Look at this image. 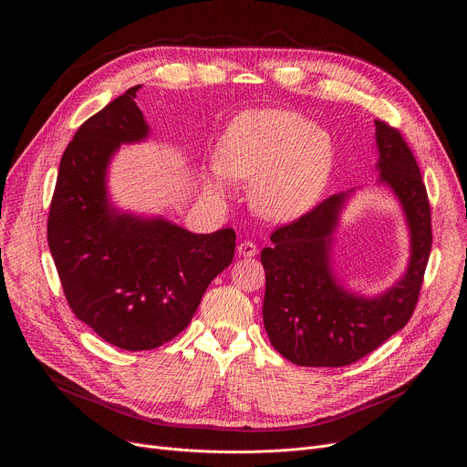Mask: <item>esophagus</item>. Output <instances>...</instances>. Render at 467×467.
I'll return each instance as SVG.
<instances>
[{
  "instance_id": "obj_1",
  "label": "esophagus",
  "mask_w": 467,
  "mask_h": 467,
  "mask_svg": "<svg viewBox=\"0 0 467 467\" xmlns=\"http://www.w3.org/2000/svg\"><path fill=\"white\" fill-rule=\"evenodd\" d=\"M258 253V245L249 242V240H244L238 244V254L240 256H254Z\"/></svg>"
}]
</instances>
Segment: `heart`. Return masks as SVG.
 <instances>
[{
  "label": "heart",
  "mask_w": 467,
  "mask_h": 467,
  "mask_svg": "<svg viewBox=\"0 0 467 467\" xmlns=\"http://www.w3.org/2000/svg\"><path fill=\"white\" fill-rule=\"evenodd\" d=\"M216 162V190L225 192L229 179L253 182L254 211L272 222H292L319 202L335 150L327 132L297 112L249 110L225 129Z\"/></svg>",
  "instance_id": "b5f03b06"
}]
</instances>
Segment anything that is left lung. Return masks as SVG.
Returning a JSON list of instances; mask_svg holds the SVG:
<instances>
[{
    "mask_svg": "<svg viewBox=\"0 0 467 467\" xmlns=\"http://www.w3.org/2000/svg\"><path fill=\"white\" fill-rule=\"evenodd\" d=\"M375 140L379 182L399 199L410 231L409 268L375 297L357 296L338 283L330 247L349 193L330 195L274 231V245L260 253L265 272L262 319L272 346L297 366H349L401 330L416 308L432 247L429 197L401 132L375 119Z\"/></svg>",
    "mask_w": 467,
    "mask_h": 467,
    "instance_id": "obj_1",
    "label": "left lung"
}]
</instances>
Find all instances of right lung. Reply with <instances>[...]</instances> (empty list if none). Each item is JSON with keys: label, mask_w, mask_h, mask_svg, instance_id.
<instances>
[{"label": "right lung", "mask_w": 467, "mask_h": 467, "mask_svg": "<svg viewBox=\"0 0 467 467\" xmlns=\"http://www.w3.org/2000/svg\"><path fill=\"white\" fill-rule=\"evenodd\" d=\"M140 85L88 118L66 148L47 216V244L72 312L125 351L161 348L184 330L236 234H195L109 203L107 168L119 144L148 139Z\"/></svg>", "instance_id": "add662e5"}]
</instances>
